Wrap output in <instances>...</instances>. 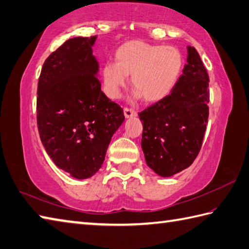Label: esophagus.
<instances>
[{
    "instance_id": "obj_1",
    "label": "esophagus",
    "mask_w": 249,
    "mask_h": 249,
    "mask_svg": "<svg viewBox=\"0 0 249 249\" xmlns=\"http://www.w3.org/2000/svg\"><path fill=\"white\" fill-rule=\"evenodd\" d=\"M124 115H125L126 119L135 118V116L137 115V111H135V110L127 108V107H126V108H124Z\"/></svg>"
}]
</instances>
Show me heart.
I'll return each mask as SVG.
<instances>
[{
    "mask_svg": "<svg viewBox=\"0 0 249 249\" xmlns=\"http://www.w3.org/2000/svg\"><path fill=\"white\" fill-rule=\"evenodd\" d=\"M115 62L101 69L102 87L110 99L119 98L131 76V86L145 102L164 100L176 87L184 66L182 53L170 45H154L139 40L126 42L114 53Z\"/></svg>",
    "mask_w": 249,
    "mask_h": 249,
    "instance_id": "1",
    "label": "heart"
}]
</instances>
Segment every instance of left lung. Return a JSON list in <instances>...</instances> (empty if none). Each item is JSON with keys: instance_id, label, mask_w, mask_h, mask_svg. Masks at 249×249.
Here are the masks:
<instances>
[{"instance_id": "1", "label": "left lung", "mask_w": 249, "mask_h": 249, "mask_svg": "<svg viewBox=\"0 0 249 249\" xmlns=\"http://www.w3.org/2000/svg\"><path fill=\"white\" fill-rule=\"evenodd\" d=\"M187 61L170 95L139 112L145 162L162 177L173 176L194 162L208 123L207 70L192 46H188Z\"/></svg>"}]
</instances>
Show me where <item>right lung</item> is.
<instances>
[{
  "label": "right lung",
  "mask_w": 249,
  "mask_h": 249,
  "mask_svg": "<svg viewBox=\"0 0 249 249\" xmlns=\"http://www.w3.org/2000/svg\"><path fill=\"white\" fill-rule=\"evenodd\" d=\"M97 36L69 38L46 58L37 83L36 122L53 162L76 179L95 175L123 109L101 90L91 47Z\"/></svg>",
  "instance_id": "1"
}]
</instances>
